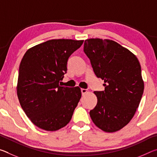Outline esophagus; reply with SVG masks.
I'll return each instance as SVG.
<instances>
[{
	"label": "esophagus",
	"instance_id": "34e87169",
	"mask_svg": "<svg viewBox=\"0 0 157 157\" xmlns=\"http://www.w3.org/2000/svg\"><path fill=\"white\" fill-rule=\"evenodd\" d=\"M87 91H87V89H81V92H82V95H84L85 94H86Z\"/></svg>",
	"mask_w": 157,
	"mask_h": 157
}]
</instances>
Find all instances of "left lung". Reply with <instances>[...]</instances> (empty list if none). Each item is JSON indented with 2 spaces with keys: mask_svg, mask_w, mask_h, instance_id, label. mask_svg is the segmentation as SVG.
<instances>
[{
  "mask_svg": "<svg viewBox=\"0 0 157 157\" xmlns=\"http://www.w3.org/2000/svg\"><path fill=\"white\" fill-rule=\"evenodd\" d=\"M84 52L105 86V91H94L98 102L90 116L102 131H118L132 120L141 100L144 82L140 63L131 51L109 39H86Z\"/></svg>",
  "mask_w": 157,
  "mask_h": 157,
  "instance_id": "obj_1",
  "label": "left lung"
}]
</instances>
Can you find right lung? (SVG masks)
Masks as SVG:
<instances>
[{"instance_id": "right-lung-1", "label": "right lung", "mask_w": 157, "mask_h": 157, "mask_svg": "<svg viewBox=\"0 0 157 157\" xmlns=\"http://www.w3.org/2000/svg\"><path fill=\"white\" fill-rule=\"evenodd\" d=\"M83 40L51 39L28 49L19 66L17 96L32 123L46 131H57L69 122L82 96L78 86H62L71 54Z\"/></svg>"}]
</instances>
